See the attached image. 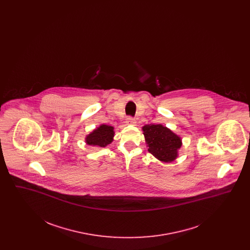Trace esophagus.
Listing matches in <instances>:
<instances>
[{"instance_id":"esophagus-1","label":"esophagus","mask_w":250,"mask_h":250,"mask_svg":"<svg viewBox=\"0 0 250 250\" xmlns=\"http://www.w3.org/2000/svg\"><path fill=\"white\" fill-rule=\"evenodd\" d=\"M126 124L131 125H136V121H135V119H133L132 117H128L126 119Z\"/></svg>"}]
</instances>
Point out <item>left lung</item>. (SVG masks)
<instances>
[{"instance_id":"left-lung-1","label":"left lung","mask_w":250,"mask_h":250,"mask_svg":"<svg viewBox=\"0 0 250 250\" xmlns=\"http://www.w3.org/2000/svg\"><path fill=\"white\" fill-rule=\"evenodd\" d=\"M148 152L156 159L170 163L178 157L182 139L177 134L162 125H146L143 126Z\"/></svg>"}]
</instances>
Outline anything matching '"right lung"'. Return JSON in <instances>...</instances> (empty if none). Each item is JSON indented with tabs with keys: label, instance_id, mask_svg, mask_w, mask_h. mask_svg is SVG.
<instances>
[{
	"label": "right lung",
	"instance_id": "obj_1",
	"mask_svg": "<svg viewBox=\"0 0 250 250\" xmlns=\"http://www.w3.org/2000/svg\"><path fill=\"white\" fill-rule=\"evenodd\" d=\"M114 127L107 125H100L98 127L88 134L85 138L87 145L106 147L113 142Z\"/></svg>",
	"mask_w": 250,
	"mask_h": 250
}]
</instances>
